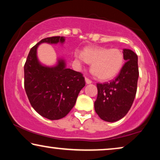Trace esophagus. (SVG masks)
Here are the masks:
<instances>
[{
    "instance_id": "1",
    "label": "esophagus",
    "mask_w": 160,
    "mask_h": 160,
    "mask_svg": "<svg viewBox=\"0 0 160 160\" xmlns=\"http://www.w3.org/2000/svg\"><path fill=\"white\" fill-rule=\"evenodd\" d=\"M85 81H86V83H87V84H91V83L92 82V81H91L90 79H89V78H87V77L85 78Z\"/></svg>"
}]
</instances>
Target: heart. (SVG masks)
I'll return each mask as SVG.
<instances>
[{"label": "heart", "mask_w": 160, "mask_h": 160, "mask_svg": "<svg viewBox=\"0 0 160 160\" xmlns=\"http://www.w3.org/2000/svg\"><path fill=\"white\" fill-rule=\"evenodd\" d=\"M76 58L91 63V68L100 80H108L119 73L123 65L122 52L117 49L88 47L84 49L82 55L76 54Z\"/></svg>", "instance_id": "1"}]
</instances>
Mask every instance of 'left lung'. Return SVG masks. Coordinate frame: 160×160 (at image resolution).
Instances as JSON below:
<instances>
[{"label": "left lung", "mask_w": 160, "mask_h": 160, "mask_svg": "<svg viewBox=\"0 0 160 160\" xmlns=\"http://www.w3.org/2000/svg\"><path fill=\"white\" fill-rule=\"evenodd\" d=\"M125 60L115 79L103 84L98 83V97L95 110L100 118L113 122L125 116L132 106L137 92L139 76L137 54L130 49H123Z\"/></svg>", "instance_id": "1"}]
</instances>
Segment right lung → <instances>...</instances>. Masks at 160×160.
I'll list each match as a JSON object with an SVG mask.
<instances>
[{
	"label": "right lung",
	"mask_w": 160,
	"mask_h": 160,
	"mask_svg": "<svg viewBox=\"0 0 160 160\" xmlns=\"http://www.w3.org/2000/svg\"><path fill=\"white\" fill-rule=\"evenodd\" d=\"M64 41L62 36L42 39L30 50L24 65V86L28 100L36 112L50 120L65 117L86 84L83 74L65 68L63 60H59L58 64L52 68L39 63L36 50L40 43Z\"/></svg>",
	"instance_id": "obj_1"
}]
</instances>
